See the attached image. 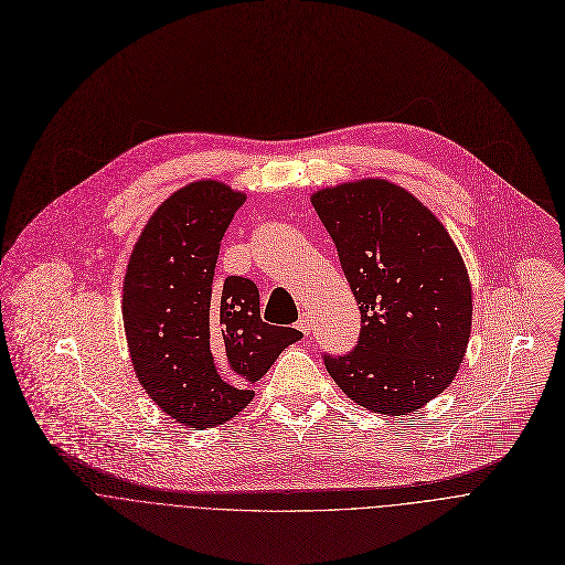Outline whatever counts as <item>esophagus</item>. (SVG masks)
I'll return each instance as SVG.
<instances>
[{
    "label": "esophagus",
    "instance_id": "obj_1",
    "mask_svg": "<svg viewBox=\"0 0 565 565\" xmlns=\"http://www.w3.org/2000/svg\"><path fill=\"white\" fill-rule=\"evenodd\" d=\"M297 328H299L303 334H310V330H312V319H310L308 315H301L299 321H297Z\"/></svg>",
    "mask_w": 565,
    "mask_h": 565
}]
</instances>
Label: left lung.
Returning a JSON list of instances; mask_svg holds the SVG:
<instances>
[{"label": "left lung", "instance_id": "obj_1", "mask_svg": "<svg viewBox=\"0 0 565 565\" xmlns=\"http://www.w3.org/2000/svg\"><path fill=\"white\" fill-rule=\"evenodd\" d=\"M361 312L356 345L323 354L359 406L402 417L455 380L472 326L466 264L444 224L402 185L348 181L310 198Z\"/></svg>", "mask_w": 565, "mask_h": 565}]
</instances>
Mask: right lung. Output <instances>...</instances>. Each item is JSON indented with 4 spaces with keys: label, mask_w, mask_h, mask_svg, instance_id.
I'll use <instances>...</instances> for the list:
<instances>
[{
    "label": "right lung",
    "mask_w": 565,
    "mask_h": 565,
    "mask_svg": "<svg viewBox=\"0 0 565 565\" xmlns=\"http://www.w3.org/2000/svg\"><path fill=\"white\" fill-rule=\"evenodd\" d=\"M244 202L215 179L179 188L148 220L124 277L137 380L166 415L200 430L239 415L255 397L250 384L303 337L262 319L255 281H215L224 233Z\"/></svg>",
    "instance_id": "1"
}]
</instances>
